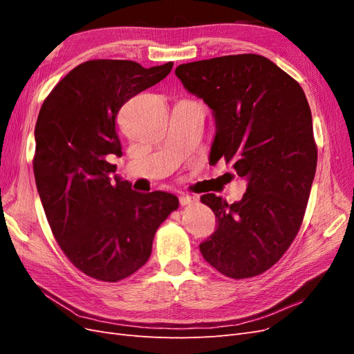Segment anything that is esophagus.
<instances>
[{
	"instance_id": "obj_1",
	"label": "esophagus",
	"mask_w": 354,
	"mask_h": 354,
	"mask_svg": "<svg viewBox=\"0 0 354 354\" xmlns=\"http://www.w3.org/2000/svg\"><path fill=\"white\" fill-rule=\"evenodd\" d=\"M180 201V205L181 207H186V205H194V203L198 202V199L195 196H190V195H181L178 198Z\"/></svg>"
}]
</instances>
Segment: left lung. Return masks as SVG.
Segmentation results:
<instances>
[{"mask_svg":"<svg viewBox=\"0 0 354 354\" xmlns=\"http://www.w3.org/2000/svg\"><path fill=\"white\" fill-rule=\"evenodd\" d=\"M177 78L212 111L209 162H232L248 181L242 199L207 194L217 229L199 245L232 279L269 270L301 227L316 173L312 112L299 84L269 59L234 55L180 65Z\"/></svg>","mask_w":354,"mask_h":354,"instance_id":"left-lung-1","label":"left lung"}]
</instances>
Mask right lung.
Wrapping results in <instances>:
<instances>
[{
	"label": "right lung",
	"mask_w": 354,
	"mask_h": 354,
	"mask_svg": "<svg viewBox=\"0 0 354 354\" xmlns=\"http://www.w3.org/2000/svg\"><path fill=\"white\" fill-rule=\"evenodd\" d=\"M173 62L143 68L131 60H88L72 69L41 106L34 174L53 234L78 270L103 282L136 273L177 196L140 194L115 176L121 156L118 112L136 94L162 81Z\"/></svg>",
	"instance_id": "add662e5"
}]
</instances>
